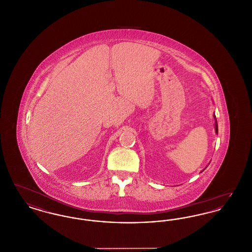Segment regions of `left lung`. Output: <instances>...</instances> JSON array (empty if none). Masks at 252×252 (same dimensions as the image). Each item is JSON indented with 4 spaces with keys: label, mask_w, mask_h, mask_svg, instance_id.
<instances>
[{
    "label": "left lung",
    "mask_w": 252,
    "mask_h": 252,
    "mask_svg": "<svg viewBox=\"0 0 252 252\" xmlns=\"http://www.w3.org/2000/svg\"><path fill=\"white\" fill-rule=\"evenodd\" d=\"M214 117H215V120H216V134L218 133V126H217V121H216V115H214Z\"/></svg>",
    "instance_id": "8db88e82"
}]
</instances>
